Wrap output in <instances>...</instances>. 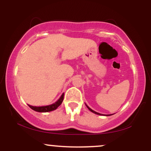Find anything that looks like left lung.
Listing matches in <instances>:
<instances>
[{
  "instance_id": "left-lung-1",
  "label": "left lung",
  "mask_w": 151,
  "mask_h": 151,
  "mask_svg": "<svg viewBox=\"0 0 151 151\" xmlns=\"http://www.w3.org/2000/svg\"><path fill=\"white\" fill-rule=\"evenodd\" d=\"M86 107H87V108H88V109H89V111H91V112H93V113H94V114H98V115H101V114H99V113H97V112L94 111H93V110H92V109H90V108H89V106H87V105H86ZM106 116H109V115H106Z\"/></svg>"
}]
</instances>
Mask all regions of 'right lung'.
<instances>
[{
	"label": "right lung",
	"instance_id": "1",
	"mask_svg": "<svg viewBox=\"0 0 151 151\" xmlns=\"http://www.w3.org/2000/svg\"><path fill=\"white\" fill-rule=\"evenodd\" d=\"M64 99V93H62V96H60V98L55 103L52 104L51 105L48 106H33L28 105L29 107L32 109V110L35 111L37 112H49L55 110L59 106L61 105Z\"/></svg>",
	"mask_w": 151,
	"mask_h": 151
}]
</instances>
